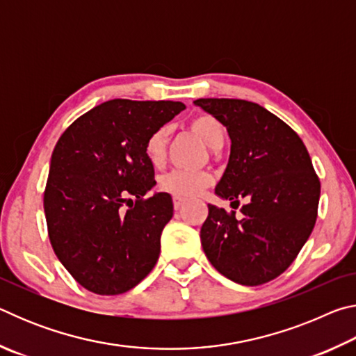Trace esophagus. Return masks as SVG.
Segmentation results:
<instances>
[{"label": "esophagus", "instance_id": "obj_1", "mask_svg": "<svg viewBox=\"0 0 356 356\" xmlns=\"http://www.w3.org/2000/svg\"><path fill=\"white\" fill-rule=\"evenodd\" d=\"M184 204H185V200H184V197L174 196V209H176V210H180V209H182Z\"/></svg>", "mask_w": 356, "mask_h": 356}]
</instances>
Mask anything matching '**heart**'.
<instances>
[{"instance_id":"obj_1","label":"heart","mask_w":356,"mask_h":356,"mask_svg":"<svg viewBox=\"0 0 356 356\" xmlns=\"http://www.w3.org/2000/svg\"><path fill=\"white\" fill-rule=\"evenodd\" d=\"M188 127L201 140L207 144L210 149H218L225 141V127L218 119L210 114L201 113L193 116L188 120ZM168 141V129H159L149 136L146 143V155L150 163L160 165L165 156ZM212 184V176L204 171H171L161 176L159 180L160 190L171 193L172 196L179 197H195Z\"/></svg>"}]
</instances>
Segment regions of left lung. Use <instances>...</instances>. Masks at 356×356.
Instances as JSON below:
<instances>
[{"label":"left lung","mask_w":356,"mask_h":356,"mask_svg":"<svg viewBox=\"0 0 356 356\" xmlns=\"http://www.w3.org/2000/svg\"><path fill=\"white\" fill-rule=\"evenodd\" d=\"M195 105L218 119L231 138L215 193L237 207L240 197L246 200L240 218L209 204L202 250L231 281L265 284L286 272L309 238L321 180L300 136L264 106L240 99H197Z\"/></svg>","instance_id":"left-lung-1"}]
</instances>
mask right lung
<instances>
[{
    "instance_id": "add662e5",
    "label": "right lung",
    "mask_w": 356,
    "mask_h": 356,
    "mask_svg": "<svg viewBox=\"0 0 356 356\" xmlns=\"http://www.w3.org/2000/svg\"><path fill=\"white\" fill-rule=\"evenodd\" d=\"M182 110V102L108 100L58 140L44 193L48 237L89 292H127L159 261L174 207L168 193L144 197L155 185L146 143Z\"/></svg>"
}]
</instances>
